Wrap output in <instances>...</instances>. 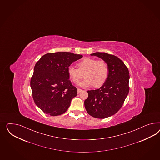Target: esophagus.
<instances>
[{"label":"esophagus","mask_w":160,"mask_h":160,"mask_svg":"<svg viewBox=\"0 0 160 160\" xmlns=\"http://www.w3.org/2000/svg\"><path fill=\"white\" fill-rule=\"evenodd\" d=\"M82 91V90L81 89H79V88H78V89H77V92H78V93H81V92Z\"/></svg>","instance_id":"1"}]
</instances>
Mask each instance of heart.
<instances>
[{"label": "heart", "mask_w": 160, "mask_h": 160, "mask_svg": "<svg viewBox=\"0 0 160 160\" xmlns=\"http://www.w3.org/2000/svg\"><path fill=\"white\" fill-rule=\"evenodd\" d=\"M78 69L72 65L68 67L69 77L75 83H78L82 78L83 74L85 79L79 83L83 88L102 87L106 82L109 75L108 65L103 60L85 58L79 61Z\"/></svg>", "instance_id": "obj_1"}]
</instances>
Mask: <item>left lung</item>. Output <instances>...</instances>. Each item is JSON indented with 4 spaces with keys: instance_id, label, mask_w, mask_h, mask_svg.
Returning a JSON list of instances; mask_svg holds the SVG:
<instances>
[{
    "instance_id": "left-lung-1",
    "label": "left lung",
    "mask_w": 160,
    "mask_h": 160,
    "mask_svg": "<svg viewBox=\"0 0 160 160\" xmlns=\"http://www.w3.org/2000/svg\"><path fill=\"white\" fill-rule=\"evenodd\" d=\"M91 55L105 61L109 75L99 89L88 91V97L84 105L89 115L105 119L116 113L123 105L129 92V72L123 62L115 55L99 52Z\"/></svg>"
}]
</instances>
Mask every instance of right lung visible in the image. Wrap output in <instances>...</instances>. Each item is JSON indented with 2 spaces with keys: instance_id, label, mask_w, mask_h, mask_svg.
Listing matches in <instances>:
<instances>
[{
  "instance_id": "1",
  "label": "right lung",
  "mask_w": 160,
  "mask_h": 160,
  "mask_svg": "<svg viewBox=\"0 0 160 160\" xmlns=\"http://www.w3.org/2000/svg\"><path fill=\"white\" fill-rule=\"evenodd\" d=\"M82 55L69 52H57L41 57L34 66L30 81L36 105L51 116H58L68 109L77 89L69 79L68 67Z\"/></svg>"
}]
</instances>
